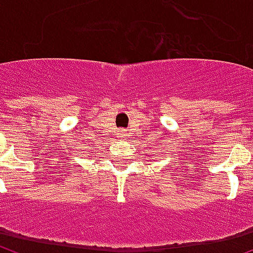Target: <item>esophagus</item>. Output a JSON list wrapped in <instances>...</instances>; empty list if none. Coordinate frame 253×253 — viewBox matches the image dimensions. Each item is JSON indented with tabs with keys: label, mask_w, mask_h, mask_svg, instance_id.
I'll return each mask as SVG.
<instances>
[{
	"label": "esophagus",
	"mask_w": 253,
	"mask_h": 253,
	"mask_svg": "<svg viewBox=\"0 0 253 253\" xmlns=\"http://www.w3.org/2000/svg\"><path fill=\"white\" fill-rule=\"evenodd\" d=\"M118 136L121 139H126L127 136H128V134L126 132V130H121V131H118Z\"/></svg>",
	"instance_id": "34e87169"
}]
</instances>
